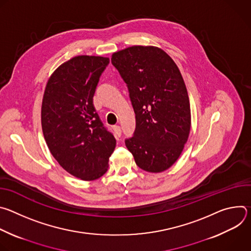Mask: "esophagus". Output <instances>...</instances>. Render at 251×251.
I'll use <instances>...</instances> for the list:
<instances>
[{"label":"esophagus","mask_w":251,"mask_h":251,"mask_svg":"<svg viewBox=\"0 0 251 251\" xmlns=\"http://www.w3.org/2000/svg\"><path fill=\"white\" fill-rule=\"evenodd\" d=\"M113 130H114V132H115V134H116V136H117V137H121L122 130H121V127H120V126L115 125V126L113 127Z\"/></svg>","instance_id":"1"}]
</instances>
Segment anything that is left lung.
Wrapping results in <instances>:
<instances>
[{"label": "left lung", "mask_w": 251, "mask_h": 251, "mask_svg": "<svg viewBox=\"0 0 251 251\" xmlns=\"http://www.w3.org/2000/svg\"><path fill=\"white\" fill-rule=\"evenodd\" d=\"M111 62L127 85L136 118L127 149L142 170L160 173L180 157L191 129L188 91L174 60L162 50L135 46Z\"/></svg>", "instance_id": "left-lung-1"}]
</instances>
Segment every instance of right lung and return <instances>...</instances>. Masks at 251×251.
I'll return each mask as SVG.
<instances>
[{
	"instance_id": "obj_1",
	"label": "right lung",
	"mask_w": 251,
	"mask_h": 251,
	"mask_svg": "<svg viewBox=\"0 0 251 251\" xmlns=\"http://www.w3.org/2000/svg\"><path fill=\"white\" fill-rule=\"evenodd\" d=\"M109 58L79 55L61 64L48 81L42 127L48 147L58 164L83 181L108 170L116 140L93 105L99 78Z\"/></svg>"
}]
</instances>
